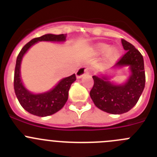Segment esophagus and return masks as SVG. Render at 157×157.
<instances>
[{"mask_svg":"<svg viewBox=\"0 0 157 157\" xmlns=\"http://www.w3.org/2000/svg\"><path fill=\"white\" fill-rule=\"evenodd\" d=\"M90 71V68L87 67H81L80 68H78V70L76 71V77L77 78H80L82 77L84 75L89 74Z\"/></svg>","mask_w":157,"mask_h":157,"instance_id":"1","label":"esophagus"}]
</instances>
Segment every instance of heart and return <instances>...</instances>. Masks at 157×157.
I'll list each match as a JSON object with an SVG mask.
<instances>
[{
  "label": "heart",
  "mask_w": 157,
  "mask_h": 157,
  "mask_svg": "<svg viewBox=\"0 0 157 157\" xmlns=\"http://www.w3.org/2000/svg\"><path fill=\"white\" fill-rule=\"evenodd\" d=\"M94 52L98 55L105 54V63L112 64L114 63L120 55V49L116 47H111L106 43H98L94 46Z\"/></svg>",
  "instance_id": "obj_1"
}]
</instances>
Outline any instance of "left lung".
Returning a JSON list of instances; mask_svg holds the SVG:
<instances>
[{"label":"left lung","instance_id":"left-lung-1","mask_svg":"<svg viewBox=\"0 0 157 157\" xmlns=\"http://www.w3.org/2000/svg\"><path fill=\"white\" fill-rule=\"evenodd\" d=\"M127 52L110 71L128 67L130 75L125 82L117 84L111 81L109 71L93 76L94 84L90 95L98 109L110 114L127 112L137 104L145 88V75L143 56L128 41L122 39Z\"/></svg>","mask_w":157,"mask_h":157}]
</instances>
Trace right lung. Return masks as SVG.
Masks as SVG:
<instances>
[{
    "label": "right lung",
    "instance_id": "obj_1",
    "mask_svg": "<svg viewBox=\"0 0 157 157\" xmlns=\"http://www.w3.org/2000/svg\"><path fill=\"white\" fill-rule=\"evenodd\" d=\"M66 37L67 34L56 35L52 34H47L41 37H36L26 44L18 55L14 75V90L21 106L30 114L45 117L60 110L68 99L69 89L76 80V76L73 74L69 77L63 78L49 90L34 94L28 90L22 81L20 68L23 56L30 47L39 41L64 42Z\"/></svg>",
    "mask_w": 157,
    "mask_h": 157
}]
</instances>
